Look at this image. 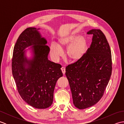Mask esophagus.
Segmentation results:
<instances>
[{"label": "esophagus", "instance_id": "1", "mask_svg": "<svg viewBox=\"0 0 124 124\" xmlns=\"http://www.w3.org/2000/svg\"><path fill=\"white\" fill-rule=\"evenodd\" d=\"M61 70H62V72L63 73V74L64 75L65 73V68L64 67H62L61 68Z\"/></svg>", "mask_w": 124, "mask_h": 124}]
</instances>
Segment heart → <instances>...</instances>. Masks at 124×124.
Returning a JSON list of instances; mask_svg holds the SVG:
<instances>
[{"label": "heart", "mask_w": 124, "mask_h": 124, "mask_svg": "<svg viewBox=\"0 0 124 124\" xmlns=\"http://www.w3.org/2000/svg\"><path fill=\"white\" fill-rule=\"evenodd\" d=\"M69 46L67 50V55L73 62L80 60L85 56L87 49V41L83 36L76 35H67L61 37L58 40V45L52 43L49 47V52L52 59L59 60L63 55L62 48Z\"/></svg>", "instance_id": "obj_1"}]
</instances>
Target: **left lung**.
Returning <instances> with one entry per match:
<instances>
[{"instance_id": "left-lung-1", "label": "left lung", "mask_w": 124, "mask_h": 124, "mask_svg": "<svg viewBox=\"0 0 124 124\" xmlns=\"http://www.w3.org/2000/svg\"><path fill=\"white\" fill-rule=\"evenodd\" d=\"M87 33L93 36L85 56L65 68L73 104L79 109L100 101L112 72L111 49L104 33L100 29H92Z\"/></svg>"}]
</instances>
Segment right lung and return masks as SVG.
Here are the masks:
<instances>
[{
  "label": "right lung",
  "instance_id": "right-lung-1",
  "mask_svg": "<svg viewBox=\"0 0 124 124\" xmlns=\"http://www.w3.org/2000/svg\"><path fill=\"white\" fill-rule=\"evenodd\" d=\"M34 27L27 28L18 37L13 50L12 69L20 96L30 106L46 109L53 103L55 85L63 76L61 65L48 60L46 39ZM29 48L32 57L26 56Z\"/></svg>",
  "mask_w": 124,
  "mask_h": 124
}]
</instances>
